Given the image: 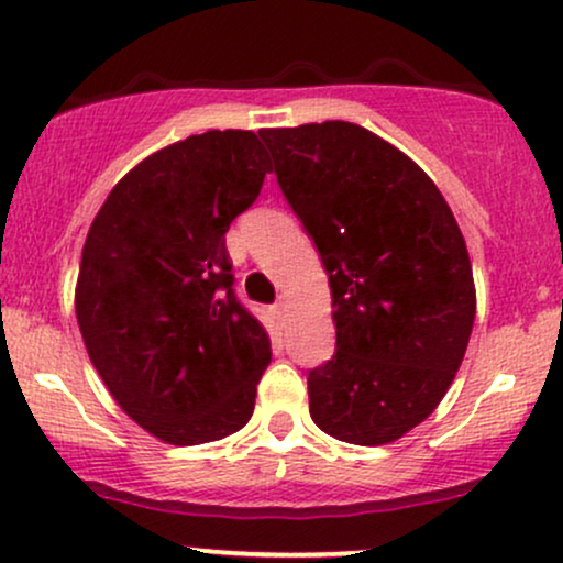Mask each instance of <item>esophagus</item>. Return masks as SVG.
<instances>
[{"instance_id":"esophagus-1","label":"esophagus","mask_w":563,"mask_h":563,"mask_svg":"<svg viewBox=\"0 0 563 563\" xmlns=\"http://www.w3.org/2000/svg\"><path fill=\"white\" fill-rule=\"evenodd\" d=\"M286 312H288V299H286V296H280V301L275 303L277 320H286Z\"/></svg>"}]
</instances>
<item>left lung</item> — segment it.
Here are the masks:
<instances>
[{"mask_svg":"<svg viewBox=\"0 0 563 563\" xmlns=\"http://www.w3.org/2000/svg\"><path fill=\"white\" fill-rule=\"evenodd\" d=\"M260 137L331 286L335 354L309 371V416L341 442L389 444L437 410L466 354L476 288L463 232L429 174L363 126Z\"/></svg>","mask_w":563,"mask_h":563,"instance_id":"obj_1","label":"left lung"}]
</instances>
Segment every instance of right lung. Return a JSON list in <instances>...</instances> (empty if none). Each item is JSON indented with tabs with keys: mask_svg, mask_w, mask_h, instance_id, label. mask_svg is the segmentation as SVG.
<instances>
[{
	"mask_svg": "<svg viewBox=\"0 0 563 563\" xmlns=\"http://www.w3.org/2000/svg\"><path fill=\"white\" fill-rule=\"evenodd\" d=\"M267 172L254 132L192 134L140 161L87 232L84 346L121 410L166 444L217 442L254 412L273 352L232 290L224 232Z\"/></svg>",
	"mask_w": 563,
	"mask_h": 563,
	"instance_id": "obj_1",
	"label": "right lung"
}]
</instances>
